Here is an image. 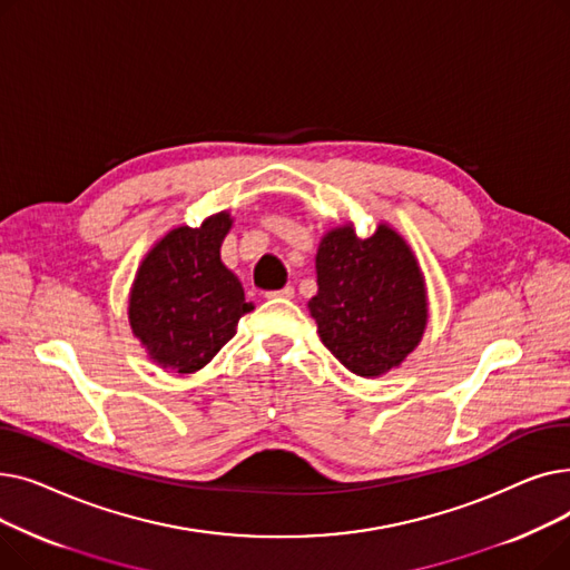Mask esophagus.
Returning <instances> with one entry per match:
<instances>
[{"label":"esophagus","mask_w":570,"mask_h":570,"mask_svg":"<svg viewBox=\"0 0 570 570\" xmlns=\"http://www.w3.org/2000/svg\"><path fill=\"white\" fill-rule=\"evenodd\" d=\"M269 301H291V297L295 295V288L293 286H284L282 291H267L265 293Z\"/></svg>","instance_id":"esophagus-1"}]
</instances>
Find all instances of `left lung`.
Instances as JSON below:
<instances>
[{"instance_id": "left-lung-1", "label": "left lung", "mask_w": 570, "mask_h": 570, "mask_svg": "<svg viewBox=\"0 0 570 570\" xmlns=\"http://www.w3.org/2000/svg\"><path fill=\"white\" fill-rule=\"evenodd\" d=\"M318 293L309 312L321 342L357 376L397 367L428 323L423 275L404 239L387 226L357 237L351 226L323 237L316 254Z\"/></svg>"}]
</instances>
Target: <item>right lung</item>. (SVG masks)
I'll return each mask as SVG.
<instances>
[{
  "instance_id": "1",
  "label": "right lung",
  "mask_w": 570,
  "mask_h": 570,
  "mask_svg": "<svg viewBox=\"0 0 570 570\" xmlns=\"http://www.w3.org/2000/svg\"><path fill=\"white\" fill-rule=\"evenodd\" d=\"M230 228L219 213L198 228L179 226L149 252L131 288L129 321L149 357L175 374L205 367L235 335L245 303L219 247Z\"/></svg>"
}]
</instances>
